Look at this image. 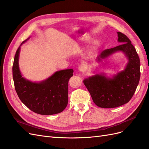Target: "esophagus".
<instances>
[{"label":"esophagus","instance_id":"1","mask_svg":"<svg viewBox=\"0 0 149 149\" xmlns=\"http://www.w3.org/2000/svg\"><path fill=\"white\" fill-rule=\"evenodd\" d=\"M78 70L80 72H84L86 70V67L84 64H79L78 66Z\"/></svg>","mask_w":149,"mask_h":149}]
</instances>
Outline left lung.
<instances>
[{
  "instance_id": "1",
  "label": "left lung",
  "mask_w": 149,
  "mask_h": 149,
  "mask_svg": "<svg viewBox=\"0 0 149 149\" xmlns=\"http://www.w3.org/2000/svg\"><path fill=\"white\" fill-rule=\"evenodd\" d=\"M118 41L121 44L103 50L96 60L101 62L116 52H122L128 60L124 70L112 78L101 73L83 80L93 102L102 108H114L128 103L140 81V62L136 49L125 34L118 32Z\"/></svg>"
}]
</instances>
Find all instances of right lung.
Returning a JSON list of instances; mask_svg holds the SVG:
<instances>
[{
    "instance_id": "right-lung-1",
    "label": "right lung",
    "mask_w": 149,
    "mask_h": 149,
    "mask_svg": "<svg viewBox=\"0 0 149 149\" xmlns=\"http://www.w3.org/2000/svg\"><path fill=\"white\" fill-rule=\"evenodd\" d=\"M20 49L19 46L14 57L13 77L15 90L21 102L39 114L52 115L63 111L68 103V81L73 75V70L58 71L43 81H31L23 77L19 70Z\"/></svg>"
}]
</instances>
